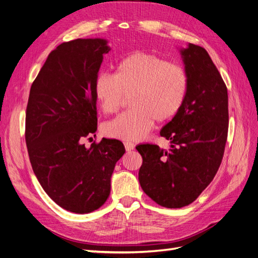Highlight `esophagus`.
I'll list each match as a JSON object with an SVG mask.
<instances>
[{
  "label": "esophagus",
  "instance_id": "1",
  "mask_svg": "<svg viewBox=\"0 0 258 258\" xmlns=\"http://www.w3.org/2000/svg\"><path fill=\"white\" fill-rule=\"evenodd\" d=\"M124 148H126V151H132L135 148V144L131 143V142H124Z\"/></svg>",
  "mask_w": 258,
  "mask_h": 258
}]
</instances>
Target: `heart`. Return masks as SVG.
Instances as JSON below:
<instances>
[{
  "label": "heart",
  "instance_id": "1",
  "mask_svg": "<svg viewBox=\"0 0 258 258\" xmlns=\"http://www.w3.org/2000/svg\"><path fill=\"white\" fill-rule=\"evenodd\" d=\"M188 77L183 67L155 54L135 52L122 59L114 76L102 74L95 83V98L104 114L118 112L126 97L134 110L104 124L105 135L137 141L151 131L154 120L172 119L184 105Z\"/></svg>",
  "mask_w": 258,
  "mask_h": 258
}]
</instances>
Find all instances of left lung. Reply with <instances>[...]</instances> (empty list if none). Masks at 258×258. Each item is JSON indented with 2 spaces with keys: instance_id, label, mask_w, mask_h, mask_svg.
<instances>
[{
  "instance_id": "8db88e82",
  "label": "left lung",
  "mask_w": 258,
  "mask_h": 258,
  "mask_svg": "<svg viewBox=\"0 0 258 258\" xmlns=\"http://www.w3.org/2000/svg\"><path fill=\"white\" fill-rule=\"evenodd\" d=\"M188 90L181 111L160 131L168 151L137 146L142 156L139 181L156 204L177 209L190 205L212 182L228 135V93L208 51L188 44L181 49Z\"/></svg>"
}]
</instances>
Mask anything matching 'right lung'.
I'll list each match as a JSON object with an SVG mask.
<instances>
[{"label": "right lung", "mask_w": 258, "mask_h": 258, "mask_svg": "<svg viewBox=\"0 0 258 258\" xmlns=\"http://www.w3.org/2000/svg\"><path fill=\"white\" fill-rule=\"evenodd\" d=\"M110 51L103 38H77L52 50L30 89L26 143L33 172L46 194L70 212L99 209L124 146L113 139L82 143L97 131L95 83ZM91 139V138H89Z\"/></svg>", "instance_id": "obj_1"}]
</instances>
